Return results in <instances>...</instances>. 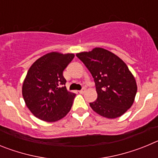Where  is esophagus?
Returning a JSON list of instances; mask_svg holds the SVG:
<instances>
[{
	"mask_svg": "<svg viewBox=\"0 0 158 158\" xmlns=\"http://www.w3.org/2000/svg\"><path fill=\"white\" fill-rule=\"evenodd\" d=\"M79 92V93H81V94H82V93H84L85 92V88H83V89H81V90H80V91H78Z\"/></svg>",
	"mask_w": 158,
	"mask_h": 158,
	"instance_id": "obj_1",
	"label": "esophagus"
}]
</instances>
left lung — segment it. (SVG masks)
Instances as JSON below:
<instances>
[{
  "mask_svg": "<svg viewBox=\"0 0 158 158\" xmlns=\"http://www.w3.org/2000/svg\"><path fill=\"white\" fill-rule=\"evenodd\" d=\"M94 78L97 99L89 103L97 114L108 118L121 116L135 100V79L127 65L115 54L103 48L76 54Z\"/></svg>",
  "mask_w": 158,
  "mask_h": 158,
  "instance_id": "8db88e82",
  "label": "left lung"
}]
</instances>
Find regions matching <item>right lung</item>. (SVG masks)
Segmentation results:
<instances>
[{"instance_id": "right-lung-1", "label": "right lung", "mask_w": 158, "mask_h": 158, "mask_svg": "<svg viewBox=\"0 0 158 158\" xmlns=\"http://www.w3.org/2000/svg\"><path fill=\"white\" fill-rule=\"evenodd\" d=\"M73 58V54L51 52L30 67L22 94L31 112L41 120L55 122L70 111L76 94L67 91L63 70Z\"/></svg>"}]
</instances>
